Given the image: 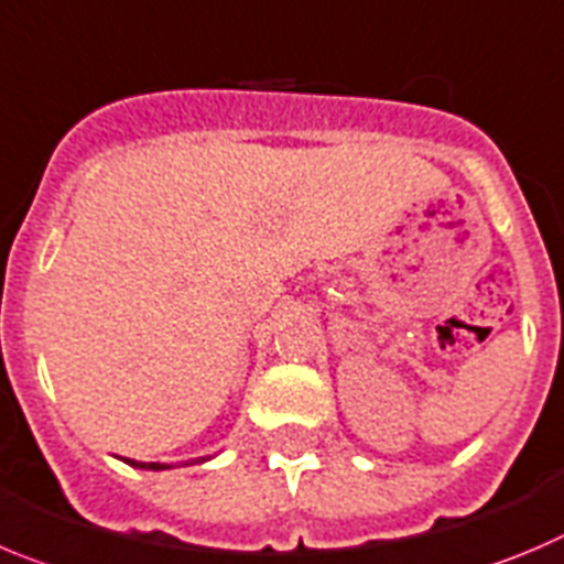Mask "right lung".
<instances>
[{
	"label": "right lung",
	"mask_w": 564,
	"mask_h": 564,
	"mask_svg": "<svg viewBox=\"0 0 564 564\" xmlns=\"http://www.w3.org/2000/svg\"><path fill=\"white\" fill-rule=\"evenodd\" d=\"M195 462H206V458H195ZM126 464H131V467H139V469H170V464H159V462H133V458H126Z\"/></svg>",
	"instance_id": "1"
}]
</instances>
